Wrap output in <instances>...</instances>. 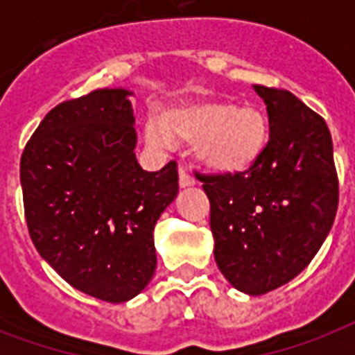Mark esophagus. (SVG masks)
Masks as SVG:
<instances>
[{"label":"esophagus","mask_w":355,"mask_h":355,"mask_svg":"<svg viewBox=\"0 0 355 355\" xmlns=\"http://www.w3.org/2000/svg\"><path fill=\"white\" fill-rule=\"evenodd\" d=\"M195 178L186 171V167H180L178 169V186L180 188H189V186H193Z\"/></svg>","instance_id":"esophagus-1"}]
</instances>
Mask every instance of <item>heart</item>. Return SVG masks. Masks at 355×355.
I'll return each mask as SVG.
<instances>
[{
	"label": "heart",
	"instance_id": "obj_1",
	"mask_svg": "<svg viewBox=\"0 0 355 355\" xmlns=\"http://www.w3.org/2000/svg\"><path fill=\"white\" fill-rule=\"evenodd\" d=\"M145 138L158 147H169L173 139L195 144L202 166L230 175L247 171L258 162L269 138V123L254 105L189 103L169 110L166 119L150 118Z\"/></svg>",
	"mask_w": 355,
	"mask_h": 355
}]
</instances>
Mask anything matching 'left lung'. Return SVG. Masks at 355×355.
I'll use <instances>...</instances> for the list:
<instances>
[{
	"label": "left lung",
	"instance_id": "left-lung-1",
	"mask_svg": "<svg viewBox=\"0 0 355 355\" xmlns=\"http://www.w3.org/2000/svg\"><path fill=\"white\" fill-rule=\"evenodd\" d=\"M269 141L236 175H199L217 267L237 291L265 295L300 275L330 234L339 180L328 125L291 92L254 85Z\"/></svg>",
	"mask_w": 355,
	"mask_h": 355
}]
</instances>
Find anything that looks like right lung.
<instances>
[{"label":"right lung","mask_w":355,"mask_h":355,"mask_svg":"<svg viewBox=\"0 0 355 355\" xmlns=\"http://www.w3.org/2000/svg\"><path fill=\"white\" fill-rule=\"evenodd\" d=\"M123 88L47 112L19 162L25 221L40 256L75 289L127 302L156 269L153 230L178 193L177 164L144 171Z\"/></svg>","instance_id":"1"}]
</instances>
